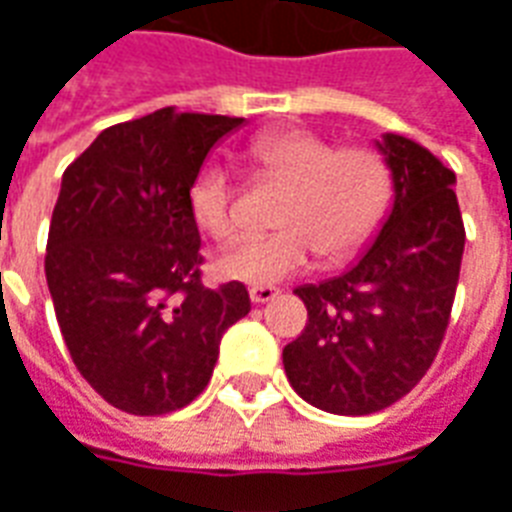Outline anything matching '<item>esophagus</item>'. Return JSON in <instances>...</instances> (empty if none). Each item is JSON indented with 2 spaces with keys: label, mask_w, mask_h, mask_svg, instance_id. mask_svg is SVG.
<instances>
[{
  "label": "esophagus",
  "mask_w": 512,
  "mask_h": 512,
  "mask_svg": "<svg viewBox=\"0 0 512 512\" xmlns=\"http://www.w3.org/2000/svg\"><path fill=\"white\" fill-rule=\"evenodd\" d=\"M274 296H279V290L268 288V285H255V288H249V299H252V304H266V301H271Z\"/></svg>",
  "instance_id": "obj_1"
}]
</instances>
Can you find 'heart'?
Instances as JSON below:
<instances>
[{"instance_id": "obj_1", "label": "heart", "mask_w": 512, "mask_h": 512, "mask_svg": "<svg viewBox=\"0 0 512 512\" xmlns=\"http://www.w3.org/2000/svg\"><path fill=\"white\" fill-rule=\"evenodd\" d=\"M249 164L285 189L279 230L235 241L216 260V271L235 282L271 285L310 266L315 252L337 266L365 249L381 230L395 178L373 147H337L307 128L260 134L246 145ZM194 224L213 241H227L241 227L238 186L230 169L213 164L189 194Z\"/></svg>"}]
</instances>
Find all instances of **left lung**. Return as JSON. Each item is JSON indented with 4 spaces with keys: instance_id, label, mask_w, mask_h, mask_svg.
Masks as SVG:
<instances>
[{
    "instance_id": "1",
    "label": "left lung",
    "mask_w": 512,
    "mask_h": 512,
    "mask_svg": "<svg viewBox=\"0 0 512 512\" xmlns=\"http://www.w3.org/2000/svg\"><path fill=\"white\" fill-rule=\"evenodd\" d=\"M381 153L395 205L376 244L343 277L296 288L304 332L285 345L290 386L329 414H376L428 373L450 323L466 244L455 172L406 136Z\"/></svg>"
}]
</instances>
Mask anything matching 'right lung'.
Masks as SVG:
<instances>
[{"instance_id": "1", "label": "right lung", "mask_w": 512, "mask_h": 512, "mask_svg": "<svg viewBox=\"0 0 512 512\" xmlns=\"http://www.w3.org/2000/svg\"><path fill=\"white\" fill-rule=\"evenodd\" d=\"M244 117L172 106L117 123L62 175L46 282L76 370L136 417L189 406L222 334L249 312L241 282L202 285L189 194L211 147Z\"/></svg>"}]
</instances>
